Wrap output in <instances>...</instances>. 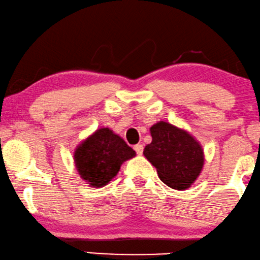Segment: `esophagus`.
<instances>
[{
	"mask_svg": "<svg viewBox=\"0 0 260 260\" xmlns=\"http://www.w3.org/2000/svg\"><path fill=\"white\" fill-rule=\"evenodd\" d=\"M134 151L137 152V154L141 155V154H142V152H144V145H142V144H138V145H135V146H134Z\"/></svg>",
	"mask_w": 260,
	"mask_h": 260,
	"instance_id": "esophagus-1",
	"label": "esophagus"
}]
</instances>
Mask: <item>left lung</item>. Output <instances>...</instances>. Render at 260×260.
Returning <instances> with one entry per match:
<instances>
[{
  "mask_svg": "<svg viewBox=\"0 0 260 260\" xmlns=\"http://www.w3.org/2000/svg\"><path fill=\"white\" fill-rule=\"evenodd\" d=\"M149 131L152 142L144 155L156 168L160 180L174 189L188 188L202 173V145L187 131L166 121L154 123Z\"/></svg>",
  "mask_w": 260,
  "mask_h": 260,
  "instance_id": "1",
  "label": "left lung"
}]
</instances>
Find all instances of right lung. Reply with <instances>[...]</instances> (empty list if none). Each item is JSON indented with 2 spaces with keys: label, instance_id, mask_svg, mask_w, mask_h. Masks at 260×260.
<instances>
[{
  "label": "right lung",
  "instance_id": "add662e5",
  "mask_svg": "<svg viewBox=\"0 0 260 260\" xmlns=\"http://www.w3.org/2000/svg\"><path fill=\"white\" fill-rule=\"evenodd\" d=\"M135 156V151L108 127H102L85 139L74 152L79 175L90 187H104L118 174L120 167Z\"/></svg>",
  "mask_w": 260,
  "mask_h": 260
}]
</instances>
